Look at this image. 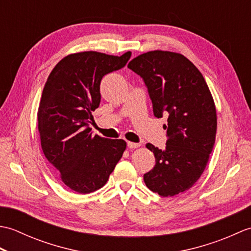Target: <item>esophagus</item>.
Listing matches in <instances>:
<instances>
[{
	"mask_svg": "<svg viewBox=\"0 0 251 251\" xmlns=\"http://www.w3.org/2000/svg\"><path fill=\"white\" fill-rule=\"evenodd\" d=\"M127 147H128L129 149H136V148L140 147V143H135V142L128 141V142H127Z\"/></svg>",
	"mask_w": 251,
	"mask_h": 251,
	"instance_id": "esophagus-1",
	"label": "esophagus"
}]
</instances>
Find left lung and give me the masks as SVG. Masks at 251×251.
Returning <instances> with one entry per match:
<instances>
[{
	"instance_id": "8db88e82",
	"label": "left lung",
	"mask_w": 251,
	"mask_h": 251,
	"mask_svg": "<svg viewBox=\"0 0 251 251\" xmlns=\"http://www.w3.org/2000/svg\"><path fill=\"white\" fill-rule=\"evenodd\" d=\"M128 68L145 82L154 115L168 116L165 150L147 145L155 166L143 180L154 193L177 195L200 179L209 159L217 131L214 99L199 69L177 52L148 51Z\"/></svg>"
}]
</instances>
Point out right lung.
Segmentation results:
<instances>
[{"label":"right lung","mask_w":251,"mask_h":251,"mask_svg":"<svg viewBox=\"0 0 251 251\" xmlns=\"http://www.w3.org/2000/svg\"><path fill=\"white\" fill-rule=\"evenodd\" d=\"M130 56L77 52L58 62L47 78L37 113L42 150L62 182L77 193L102 188L126 149L122 139L93 136L89 123L100 104L101 79L124 68Z\"/></svg>","instance_id":"right-lung-1"}]
</instances>
